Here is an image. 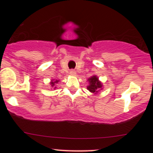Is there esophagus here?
I'll list each match as a JSON object with an SVG mask.
<instances>
[{
	"instance_id": "esophagus-1",
	"label": "esophagus",
	"mask_w": 153,
	"mask_h": 153,
	"mask_svg": "<svg viewBox=\"0 0 153 153\" xmlns=\"http://www.w3.org/2000/svg\"><path fill=\"white\" fill-rule=\"evenodd\" d=\"M70 74L74 76V75H76V73H75V71H74V70H71V71H70Z\"/></svg>"
}]
</instances>
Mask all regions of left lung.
I'll use <instances>...</instances> for the list:
<instances>
[{
  "mask_svg": "<svg viewBox=\"0 0 153 153\" xmlns=\"http://www.w3.org/2000/svg\"><path fill=\"white\" fill-rule=\"evenodd\" d=\"M89 82V85L87 86V89L90 92L93 93V94H97L99 90L102 89V83L101 81H99V78L96 75L91 77L90 78L88 79Z\"/></svg>",
  "mask_w": 153,
  "mask_h": 153,
  "instance_id": "left-lung-1",
  "label": "left lung"
}]
</instances>
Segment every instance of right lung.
I'll return each instance as SVG.
<instances>
[{
  "instance_id": "add662e5",
  "label": "right lung",
  "mask_w": 153,
  "mask_h": 153,
  "mask_svg": "<svg viewBox=\"0 0 153 153\" xmlns=\"http://www.w3.org/2000/svg\"><path fill=\"white\" fill-rule=\"evenodd\" d=\"M59 80H52L50 82V85H51V87L54 88H55V84H57V82H58Z\"/></svg>"
}]
</instances>
